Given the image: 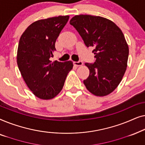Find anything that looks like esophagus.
Returning <instances> with one entry per match:
<instances>
[{
    "label": "esophagus",
    "instance_id": "esophagus-1",
    "mask_svg": "<svg viewBox=\"0 0 145 145\" xmlns=\"http://www.w3.org/2000/svg\"><path fill=\"white\" fill-rule=\"evenodd\" d=\"M73 63H74V65H76V66H82V65H83L82 61H74V62Z\"/></svg>",
    "mask_w": 145,
    "mask_h": 145
}]
</instances>
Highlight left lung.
I'll return each instance as SVG.
<instances>
[{
    "mask_svg": "<svg viewBox=\"0 0 145 145\" xmlns=\"http://www.w3.org/2000/svg\"><path fill=\"white\" fill-rule=\"evenodd\" d=\"M70 24L76 29L87 47H93V63H86L90 74L83 81L98 96H106L117 88L125 72L129 47L121 30L110 20L91 15H77Z\"/></svg>",
    "mask_w": 145,
    "mask_h": 145,
    "instance_id": "8db88e82",
    "label": "left lung"
}]
</instances>
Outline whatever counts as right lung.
Listing matches in <instances>:
<instances>
[{
  "instance_id": "add662e5",
  "label": "right lung",
  "mask_w": 145,
  "mask_h": 145,
  "mask_svg": "<svg viewBox=\"0 0 145 145\" xmlns=\"http://www.w3.org/2000/svg\"><path fill=\"white\" fill-rule=\"evenodd\" d=\"M69 18V16H59L35 22L20 39L18 69L33 94L43 100L52 99L61 92L67 74L72 69L71 61H50L56 50V39Z\"/></svg>"
}]
</instances>
